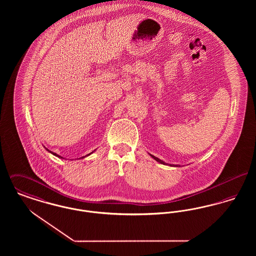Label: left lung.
<instances>
[{"mask_svg": "<svg viewBox=\"0 0 256 256\" xmlns=\"http://www.w3.org/2000/svg\"><path fill=\"white\" fill-rule=\"evenodd\" d=\"M150 156L152 158L154 159V160H156L158 162H159L160 164H163V165H169V166H170V167H180V165H174V164H168V163H165L163 160H161V159L156 158L154 156H152V154H150Z\"/></svg>", "mask_w": 256, "mask_h": 256, "instance_id": "8db88e82", "label": "left lung"}]
</instances>
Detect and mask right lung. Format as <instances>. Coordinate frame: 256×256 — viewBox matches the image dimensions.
<instances>
[{
  "label": "right lung",
  "instance_id": "right-lung-1",
  "mask_svg": "<svg viewBox=\"0 0 256 256\" xmlns=\"http://www.w3.org/2000/svg\"><path fill=\"white\" fill-rule=\"evenodd\" d=\"M46 148V150H48V152H50V154H54V156H58V158H62V156H58V154H54V152H50V150H48V148ZM95 150H93V152H90V154H87V156H82V158H86V156H90V154H93V152H95Z\"/></svg>",
  "mask_w": 256,
  "mask_h": 256
}]
</instances>
